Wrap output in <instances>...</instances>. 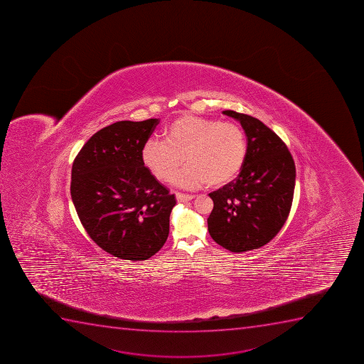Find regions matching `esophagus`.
<instances>
[{
	"instance_id": "34e87169",
	"label": "esophagus",
	"mask_w": 364,
	"mask_h": 364,
	"mask_svg": "<svg viewBox=\"0 0 364 364\" xmlns=\"http://www.w3.org/2000/svg\"><path fill=\"white\" fill-rule=\"evenodd\" d=\"M176 200L180 203L188 202V200H192V199L195 198L193 195H185V193H180V192H176Z\"/></svg>"
}]
</instances>
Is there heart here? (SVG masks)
<instances>
[{"instance_id":"heart-1","label":"heart","mask_w":364,"mask_h":364,"mask_svg":"<svg viewBox=\"0 0 364 364\" xmlns=\"http://www.w3.org/2000/svg\"><path fill=\"white\" fill-rule=\"evenodd\" d=\"M245 156L241 127L199 116L176 119L164 132V141L151 139L142 148L144 165L161 181L172 180L186 159L188 165L174 183L188 188L229 184L241 172Z\"/></svg>"}]
</instances>
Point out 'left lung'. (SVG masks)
I'll return each mask as SVG.
<instances>
[{
    "label": "left lung",
    "instance_id": "8db88e82",
    "mask_svg": "<svg viewBox=\"0 0 364 364\" xmlns=\"http://www.w3.org/2000/svg\"><path fill=\"white\" fill-rule=\"evenodd\" d=\"M247 136L245 165L235 181L210 193L213 209L208 229L213 241L232 252L272 241L291 211L295 165L284 141L252 116L224 110Z\"/></svg>",
    "mask_w": 364,
    "mask_h": 364
}]
</instances>
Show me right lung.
<instances>
[{
	"label": "right lung",
	"instance_id": "add662e5",
	"mask_svg": "<svg viewBox=\"0 0 364 364\" xmlns=\"http://www.w3.org/2000/svg\"><path fill=\"white\" fill-rule=\"evenodd\" d=\"M160 119L119 121L98 130L77 154L71 197L84 229L105 252L144 261L162 248L176 197L142 160Z\"/></svg>",
	"mask_w": 364,
	"mask_h": 364
}]
</instances>
